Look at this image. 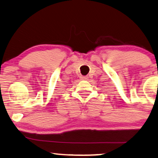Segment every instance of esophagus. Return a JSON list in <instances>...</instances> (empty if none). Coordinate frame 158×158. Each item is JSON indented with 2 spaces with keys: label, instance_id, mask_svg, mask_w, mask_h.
I'll use <instances>...</instances> for the list:
<instances>
[{
  "label": "esophagus",
  "instance_id": "34e87169",
  "mask_svg": "<svg viewBox=\"0 0 158 158\" xmlns=\"http://www.w3.org/2000/svg\"><path fill=\"white\" fill-rule=\"evenodd\" d=\"M81 80H88V77H81Z\"/></svg>",
  "mask_w": 158,
  "mask_h": 158
}]
</instances>
